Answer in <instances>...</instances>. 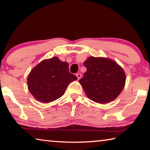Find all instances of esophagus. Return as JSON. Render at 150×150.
Segmentation results:
<instances>
[{
  "label": "esophagus",
  "mask_w": 150,
  "mask_h": 150,
  "mask_svg": "<svg viewBox=\"0 0 150 150\" xmlns=\"http://www.w3.org/2000/svg\"><path fill=\"white\" fill-rule=\"evenodd\" d=\"M76 75H77V77L78 80H79L81 78V73H77V74Z\"/></svg>",
  "instance_id": "esophagus-1"
}]
</instances>
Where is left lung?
<instances>
[{"mask_svg":"<svg viewBox=\"0 0 150 150\" xmlns=\"http://www.w3.org/2000/svg\"><path fill=\"white\" fill-rule=\"evenodd\" d=\"M83 65L87 71L79 83L90 99L98 103H107L120 95L126 75L117 63L106 58L90 57Z\"/></svg>","mask_w":150,"mask_h":150,"instance_id":"left-lung-1","label":"left lung"}]
</instances>
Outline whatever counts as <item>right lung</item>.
<instances>
[{
    "label": "right lung",
    "mask_w": 150,
    "mask_h": 150,
    "mask_svg": "<svg viewBox=\"0 0 150 150\" xmlns=\"http://www.w3.org/2000/svg\"><path fill=\"white\" fill-rule=\"evenodd\" d=\"M77 77L70 73L69 65L56 57L42 61L28 77L30 93L35 99L47 103L63 95L68 85Z\"/></svg>",
    "instance_id": "right-lung-1"
}]
</instances>
